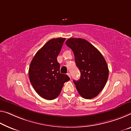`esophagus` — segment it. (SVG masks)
<instances>
[{"instance_id": "obj_1", "label": "esophagus", "mask_w": 131, "mask_h": 131, "mask_svg": "<svg viewBox=\"0 0 131 131\" xmlns=\"http://www.w3.org/2000/svg\"><path fill=\"white\" fill-rule=\"evenodd\" d=\"M67 75L68 76V77H69L70 78V79H71V76H70V73H67Z\"/></svg>"}]
</instances>
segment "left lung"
I'll list each match as a JSON object with an SVG mask.
<instances>
[{
    "label": "left lung",
    "mask_w": 131,
    "mask_h": 131,
    "mask_svg": "<svg viewBox=\"0 0 131 131\" xmlns=\"http://www.w3.org/2000/svg\"><path fill=\"white\" fill-rule=\"evenodd\" d=\"M66 45L73 51L81 77L73 80L77 91L82 98L92 99L103 90L107 81L109 70L103 56L85 39L71 38Z\"/></svg>",
    "instance_id": "obj_1"
}]
</instances>
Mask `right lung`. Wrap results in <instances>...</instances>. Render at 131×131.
Segmentation results:
<instances>
[{
  "label": "right lung",
  "instance_id": "1",
  "mask_svg": "<svg viewBox=\"0 0 131 131\" xmlns=\"http://www.w3.org/2000/svg\"><path fill=\"white\" fill-rule=\"evenodd\" d=\"M65 40L57 38L48 41L36 53L30 65V81L36 92L46 100L57 98L64 82L70 80L67 75L60 73L57 60Z\"/></svg>",
  "mask_w": 131,
  "mask_h": 131
}]
</instances>
